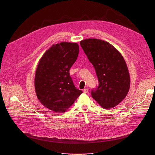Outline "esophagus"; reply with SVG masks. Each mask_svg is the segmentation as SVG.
<instances>
[{"label": "esophagus", "mask_w": 155, "mask_h": 155, "mask_svg": "<svg viewBox=\"0 0 155 155\" xmlns=\"http://www.w3.org/2000/svg\"><path fill=\"white\" fill-rule=\"evenodd\" d=\"M84 93H88V88H85V89H84Z\"/></svg>", "instance_id": "obj_1"}]
</instances>
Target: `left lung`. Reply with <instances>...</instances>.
Listing matches in <instances>:
<instances>
[{
	"mask_svg": "<svg viewBox=\"0 0 155 155\" xmlns=\"http://www.w3.org/2000/svg\"><path fill=\"white\" fill-rule=\"evenodd\" d=\"M80 44L95 68L99 85L92 96L104 109L114 107L126 97L130 76L123 56L109 43L95 38L85 39Z\"/></svg>",
	"mask_w": 155,
	"mask_h": 155,
	"instance_id": "1",
	"label": "left lung"
}]
</instances>
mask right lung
I'll return each mask as SVG.
<instances>
[{
    "mask_svg": "<svg viewBox=\"0 0 155 155\" xmlns=\"http://www.w3.org/2000/svg\"><path fill=\"white\" fill-rule=\"evenodd\" d=\"M78 52L77 43L61 42L53 45L39 61L35 78L36 95L53 112H66L83 92L75 87L69 73Z\"/></svg>",
    "mask_w": 155,
    "mask_h": 155,
    "instance_id": "add662e5",
    "label": "right lung"
}]
</instances>
